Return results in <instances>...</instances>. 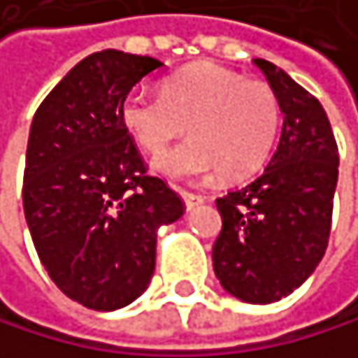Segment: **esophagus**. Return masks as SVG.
Listing matches in <instances>:
<instances>
[{
  "instance_id": "esophagus-1",
  "label": "esophagus",
  "mask_w": 358,
  "mask_h": 358,
  "mask_svg": "<svg viewBox=\"0 0 358 358\" xmlns=\"http://www.w3.org/2000/svg\"><path fill=\"white\" fill-rule=\"evenodd\" d=\"M178 191H180V195H182V200L187 204V210L200 206L204 202V195H200V193H193V191H187V189H178Z\"/></svg>"
}]
</instances>
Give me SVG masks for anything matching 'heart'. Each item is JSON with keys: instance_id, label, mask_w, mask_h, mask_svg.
<instances>
[{"instance_id": "heart-1", "label": "heart", "mask_w": 358, "mask_h": 358, "mask_svg": "<svg viewBox=\"0 0 358 358\" xmlns=\"http://www.w3.org/2000/svg\"><path fill=\"white\" fill-rule=\"evenodd\" d=\"M126 130L148 154H161L189 132L193 138L156 158L171 178H206L220 171L237 180L257 171L274 148L280 101L259 80L217 64H193L163 84V95L134 89L121 108Z\"/></svg>"}]
</instances>
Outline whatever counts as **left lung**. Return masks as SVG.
I'll list each match as a JSON object with an SVG mask.
<instances>
[{"mask_svg":"<svg viewBox=\"0 0 358 358\" xmlns=\"http://www.w3.org/2000/svg\"><path fill=\"white\" fill-rule=\"evenodd\" d=\"M254 64L280 101L282 134L269 165L215 202L222 232L213 245V267L234 298L269 304L298 289L324 257L339 150L317 97L276 64L263 58Z\"/></svg>","mask_w":358,"mask_h":358,"instance_id":"1","label":"left lung"}]
</instances>
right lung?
<instances>
[{
    "instance_id": "1",
    "label": "right lung",
    "mask_w": 358,
    "mask_h": 358,
    "mask_svg": "<svg viewBox=\"0 0 358 358\" xmlns=\"http://www.w3.org/2000/svg\"><path fill=\"white\" fill-rule=\"evenodd\" d=\"M117 50L80 60L34 113L23 210L38 259L64 296L93 311L136 300L156 265V230L185 202L150 176L121 108L136 82L161 69Z\"/></svg>"
}]
</instances>
